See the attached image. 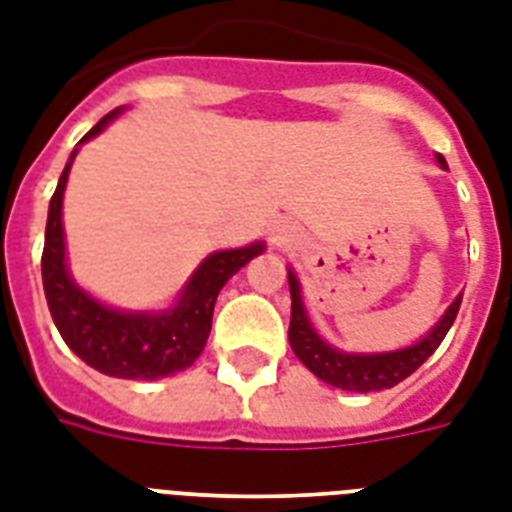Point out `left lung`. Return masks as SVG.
Listing matches in <instances>:
<instances>
[{"instance_id": "obj_1", "label": "left lung", "mask_w": 512, "mask_h": 512, "mask_svg": "<svg viewBox=\"0 0 512 512\" xmlns=\"http://www.w3.org/2000/svg\"><path fill=\"white\" fill-rule=\"evenodd\" d=\"M438 164L446 170L444 156H436ZM289 295H292V319H289V345L295 356L311 369L319 380L327 385H335L340 390H353V393H369V390H385L406 380L409 374L417 372L433 350L441 345L449 327L457 319L462 295L454 297V303L444 311V316L436 321V327L428 335L420 337L414 345L398 350H385V353H348V350L332 348L324 337L313 329L308 311L303 303V289L297 281L295 271L289 268Z\"/></svg>"}]
</instances>
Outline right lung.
I'll list each match as a JSON object with an SVG mask.
<instances>
[{
  "label": "right lung",
  "mask_w": 512,
  "mask_h": 512,
  "mask_svg": "<svg viewBox=\"0 0 512 512\" xmlns=\"http://www.w3.org/2000/svg\"><path fill=\"white\" fill-rule=\"evenodd\" d=\"M122 108H114L92 127L79 146L106 130ZM79 146L71 151L66 170L50 199L47 231L42 252V284L52 321L66 345L92 369L122 377V380H162L183 372L201 356L212 329V311L217 295L233 273L241 271L252 257L263 255L265 244L220 249L204 257V263L180 289L175 305L164 311H119L84 292L74 281L66 263L63 236V191Z\"/></svg>",
  "instance_id": "right-lung-1"
}]
</instances>
